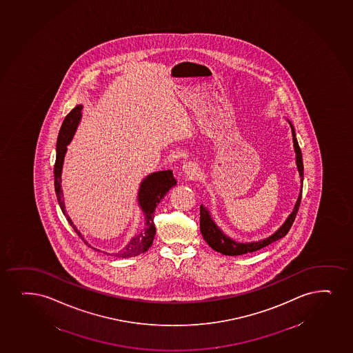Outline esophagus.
Segmentation results:
<instances>
[{
    "label": "esophagus",
    "mask_w": 353,
    "mask_h": 353,
    "mask_svg": "<svg viewBox=\"0 0 353 353\" xmlns=\"http://www.w3.org/2000/svg\"><path fill=\"white\" fill-rule=\"evenodd\" d=\"M182 171L183 174H187L189 177H194L197 174V166H196L195 163H184L182 166Z\"/></svg>",
    "instance_id": "obj_1"
}]
</instances>
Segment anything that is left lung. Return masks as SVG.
Returning a JSON list of instances; mask_svg holds the SVG:
<instances>
[{
    "label": "left lung",
    "mask_w": 353,
    "mask_h": 353,
    "mask_svg": "<svg viewBox=\"0 0 353 353\" xmlns=\"http://www.w3.org/2000/svg\"><path fill=\"white\" fill-rule=\"evenodd\" d=\"M288 124L290 125V130H292V136H293V145H294L295 151V163H296V168H298L299 176H300V194H299L298 199L295 202L293 212H290L286 221L283 222L281 227L276 230V232L272 234L270 236L262 239V240L254 241V242H237V241L232 240V237L225 235L222 229L215 223V221L212 220L210 212L208 210L207 208L204 207L203 204H201L199 207V227H201V232L202 236L207 242L208 245H210L214 250L219 252V253L223 254V255H229V256H236V255H243V254L252 253V252H256L259 249L263 248L265 245L273 243L275 241L280 240L283 236H286L287 232H290L292 224L294 222L295 216L298 212L299 207H300V202H301V194H303V154L299 146L298 141L295 137V130L293 125L288 119Z\"/></svg>",
    "instance_id": "8db88e82"
}]
</instances>
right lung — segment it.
<instances>
[{"label": "right lung", "instance_id": "1", "mask_svg": "<svg viewBox=\"0 0 353 353\" xmlns=\"http://www.w3.org/2000/svg\"><path fill=\"white\" fill-rule=\"evenodd\" d=\"M81 111H83V105H77L71 112L67 114L63 125H61V129L59 131L58 141H57V159H55L54 165L55 194H57L59 205L61 208L63 215L66 216L68 223L71 224L72 228L74 229L78 236L86 245H88V247H91L97 252H100L99 249L92 247L88 241L85 240L81 232L72 222L71 217L66 212L63 189H61V172H63V161L66 156L67 145L71 143L75 131L78 129V125L83 117ZM174 185H176V179H174L171 170L157 171V172H152L149 176H146L145 179L141 182L137 197L138 205L144 215V228L136 234L130 240L128 245L119 249L116 253L110 254L105 253V252L103 253L117 257L137 256L139 254L145 253L146 250L152 245L154 235H156V227L154 223L156 207L162 201L163 197L166 195V192L170 190Z\"/></svg>", "mask_w": 353, "mask_h": 353}]
</instances>
